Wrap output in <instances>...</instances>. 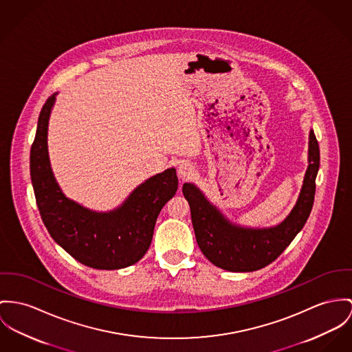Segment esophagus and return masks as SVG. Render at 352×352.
<instances>
[{
  "label": "esophagus",
  "mask_w": 352,
  "mask_h": 352,
  "mask_svg": "<svg viewBox=\"0 0 352 352\" xmlns=\"http://www.w3.org/2000/svg\"><path fill=\"white\" fill-rule=\"evenodd\" d=\"M194 174V168L189 162L179 163L178 166V175L181 179H189Z\"/></svg>",
  "instance_id": "obj_1"
}]
</instances>
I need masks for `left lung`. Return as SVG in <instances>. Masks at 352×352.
<instances>
[{
    "instance_id": "1",
    "label": "left lung",
    "mask_w": 352,
    "mask_h": 352,
    "mask_svg": "<svg viewBox=\"0 0 352 352\" xmlns=\"http://www.w3.org/2000/svg\"><path fill=\"white\" fill-rule=\"evenodd\" d=\"M308 163L295 208L273 228L252 229L233 225L201 190L192 184H185L182 192L189 202L195 239L204 256L218 268L230 272L258 271L273 263L298 236L314 206L320 150L312 130L309 131Z\"/></svg>"
}]
</instances>
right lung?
<instances>
[{"label": "right lung", "mask_w": 352, "mask_h": 352, "mask_svg": "<svg viewBox=\"0 0 352 352\" xmlns=\"http://www.w3.org/2000/svg\"><path fill=\"white\" fill-rule=\"evenodd\" d=\"M54 99L56 94L43 106L30 148V178L43 222L54 241L81 264L107 271L130 267L150 248L158 214L178 189L175 168L148 178L109 213L92 212L68 199L54 179L48 157Z\"/></svg>", "instance_id": "right-lung-1"}]
</instances>
